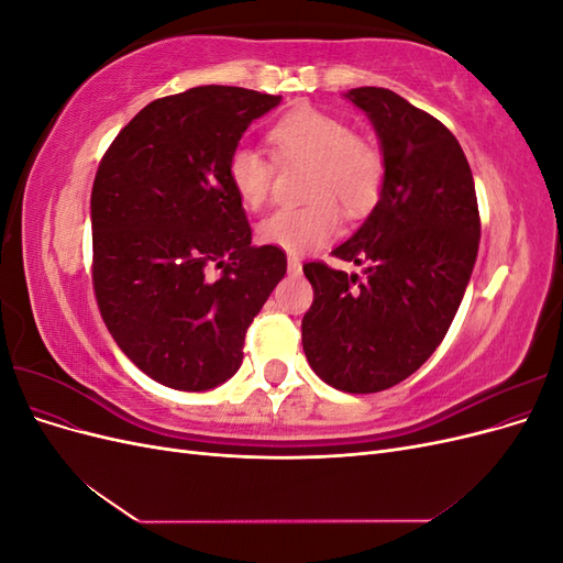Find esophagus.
Returning a JSON list of instances; mask_svg holds the SVG:
<instances>
[{"label": "esophagus", "instance_id": "esophagus-1", "mask_svg": "<svg viewBox=\"0 0 563 563\" xmlns=\"http://www.w3.org/2000/svg\"><path fill=\"white\" fill-rule=\"evenodd\" d=\"M300 269H302V265L296 255H288V275H300Z\"/></svg>", "mask_w": 563, "mask_h": 563}]
</instances>
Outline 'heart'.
I'll return each instance as SVG.
<instances>
[{"mask_svg":"<svg viewBox=\"0 0 563 563\" xmlns=\"http://www.w3.org/2000/svg\"><path fill=\"white\" fill-rule=\"evenodd\" d=\"M272 155L282 164L310 162L302 207H282L258 225L263 244L286 253L327 246L340 232V209L352 218L376 207L385 185V157L371 141L335 114L300 108L269 129ZM277 163L261 150L236 145L228 157V178L246 209H261L275 185Z\"/></svg>","mask_w":563,"mask_h":563,"instance_id":"obj_1","label":"heart"}]
</instances>
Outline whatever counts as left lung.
<instances>
[{"label": "left lung", "instance_id": "1", "mask_svg": "<svg viewBox=\"0 0 563 563\" xmlns=\"http://www.w3.org/2000/svg\"><path fill=\"white\" fill-rule=\"evenodd\" d=\"M376 126L383 195L366 223L331 255L364 265V279L305 263L314 300L302 350L317 376L350 395L406 380L444 340L479 251L482 220L455 135L389 89H350Z\"/></svg>", "mask_w": 563, "mask_h": 563}]
</instances>
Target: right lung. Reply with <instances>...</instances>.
<instances>
[{
	"instance_id": "1",
	"label": "right lung",
	"mask_w": 563,
	"mask_h": 563,
	"mask_svg": "<svg viewBox=\"0 0 563 563\" xmlns=\"http://www.w3.org/2000/svg\"><path fill=\"white\" fill-rule=\"evenodd\" d=\"M282 96L195 87L152 100L100 159L91 190L93 294L110 335L145 376L211 389L244 360V338L286 253L253 246L228 157Z\"/></svg>"
}]
</instances>
